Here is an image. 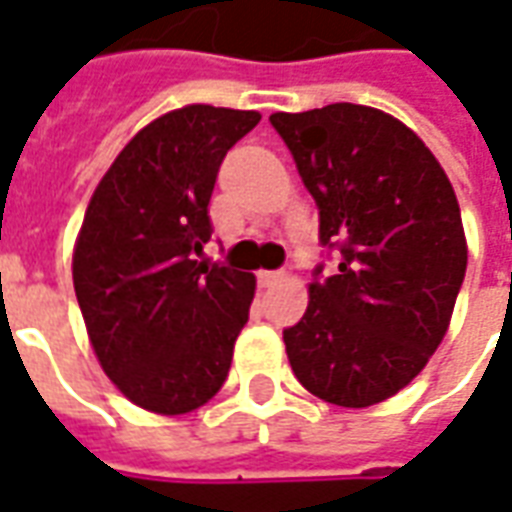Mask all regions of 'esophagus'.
Listing matches in <instances>:
<instances>
[{"label":"esophagus","instance_id":"obj_1","mask_svg":"<svg viewBox=\"0 0 512 512\" xmlns=\"http://www.w3.org/2000/svg\"><path fill=\"white\" fill-rule=\"evenodd\" d=\"M256 278H259V286H272L275 281H281L283 272L278 270H259L256 272Z\"/></svg>","mask_w":512,"mask_h":512}]
</instances>
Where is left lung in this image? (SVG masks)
<instances>
[{
	"label": "left lung",
	"mask_w": 512,
	"mask_h": 512,
	"mask_svg": "<svg viewBox=\"0 0 512 512\" xmlns=\"http://www.w3.org/2000/svg\"><path fill=\"white\" fill-rule=\"evenodd\" d=\"M319 207L335 275L313 270L302 319L283 330L300 384L363 409L404 390L436 352L466 272L455 190L439 160L379 108L333 103L272 114Z\"/></svg>",
	"instance_id": "obj_1"
}]
</instances>
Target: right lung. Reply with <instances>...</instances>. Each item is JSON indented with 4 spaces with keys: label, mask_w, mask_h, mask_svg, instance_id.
Returning <instances> with one entry per match:
<instances>
[{
    "label": "right lung",
    "mask_w": 512,
    "mask_h": 512,
    "mask_svg": "<svg viewBox=\"0 0 512 512\" xmlns=\"http://www.w3.org/2000/svg\"><path fill=\"white\" fill-rule=\"evenodd\" d=\"M259 119L201 103L169 111L92 193L73 253L78 308L106 376L147 412H193L229 376L256 278L199 256L220 163Z\"/></svg>",
    "instance_id": "right-lung-1"
}]
</instances>
